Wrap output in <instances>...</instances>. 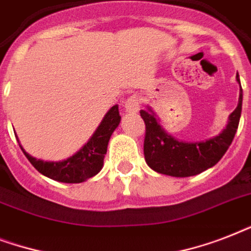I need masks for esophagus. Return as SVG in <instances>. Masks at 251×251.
Wrapping results in <instances>:
<instances>
[{
  "label": "esophagus",
  "instance_id": "esophagus-1",
  "mask_svg": "<svg viewBox=\"0 0 251 251\" xmlns=\"http://www.w3.org/2000/svg\"><path fill=\"white\" fill-rule=\"evenodd\" d=\"M141 108V99L138 95H131L125 101V109L129 113H137Z\"/></svg>",
  "mask_w": 251,
  "mask_h": 251
}]
</instances>
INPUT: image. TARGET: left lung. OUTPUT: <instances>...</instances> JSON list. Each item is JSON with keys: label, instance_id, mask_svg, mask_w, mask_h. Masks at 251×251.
Listing matches in <instances>:
<instances>
[{"label": "left lung", "instance_id": "obj_1", "mask_svg": "<svg viewBox=\"0 0 251 251\" xmlns=\"http://www.w3.org/2000/svg\"><path fill=\"white\" fill-rule=\"evenodd\" d=\"M236 78L240 83L238 74ZM241 109L242 90H240L238 105L230 113L229 122L224 131L208 141L195 143L175 139L165 133L151 110H141L139 113L146 125L143 143L146 163L157 173L173 177H190L214 167L224 156L233 141L240 122Z\"/></svg>", "mask_w": 251, "mask_h": 251}]
</instances>
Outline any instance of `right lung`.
Wrapping results in <instances>:
<instances>
[{"label": "right lung", "mask_w": 251, "mask_h": 251, "mask_svg": "<svg viewBox=\"0 0 251 251\" xmlns=\"http://www.w3.org/2000/svg\"><path fill=\"white\" fill-rule=\"evenodd\" d=\"M120 113L118 106L114 105L105 114V117L99 125L98 130L95 131L90 141L87 142L82 149L64 161H43L35 159L31 155L25 152V157L29 163L40 172L41 175L47 176L49 178L65 183H79L86 179L98 175L104 164V157L106 153L108 142L120 124Z\"/></svg>", "instance_id": "right-lung-1"}]
</instances>
